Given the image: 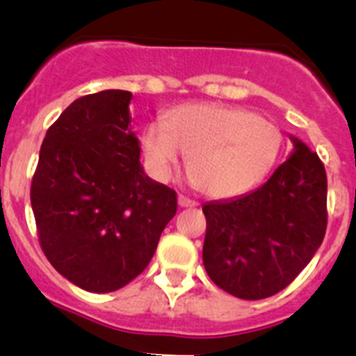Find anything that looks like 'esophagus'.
Returning <instances> with one entry per match:
<instances>
[{
    "label": "esophagus",
    "mask_w": 356,
    "mask_h": 356,
    "mask_svg": "<svg viewBox=\"0 0 356 356\" xmlns=\"http://www.w3.org/2000/svg\"><path fill=\"white\" fill-rule=\"evenodd\" d=\"M177 203H179V207H182V209H191V207H196V202H193V200H189V198H186V196H179L177 198Z\"/></svg>",
    "instance_id": "obj_1"
}]
</instances>
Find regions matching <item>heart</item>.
<instances>
[{"mask_svg": "<svg viewBox=\"0 0 356 356\" xmlns=\"http://www.w3.org/2000/svg\"><path fill=\"white\" fill-rule=\"evenodd\" d=\"M282 130L254 111L226 104H186L143 132V153L154 177L168 181L186 153L193 184L212 198L250 191L273 170Z\"/></svg>", "mask_w": 356, "mask_h": 356, "instance_id": "obj_1", "label": "heart"}]
</instances>
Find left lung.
Here are the masks:
<instances>
[{
	"label": "left lung",
	"mask_w": 356,
	"mask_h": 356,
	"mask_svg": "<svg viewBox=\"0 0 356 356\" xmlns=\"http://www.w3.org/2000/svg\"><path fill=\"white\" fill-rule=\"evenodd\" d=\"M291 140L292 153L266 184L203 205V266L234 298L257 301L284 291L325 236V168L301 139Z\"/></svg>",
	"instance_id": "1"
}]
</instances>
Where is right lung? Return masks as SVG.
<instances>
[{
  "label": "right lung",
  "instance_id": "obj_1",
  "mask_svg": "<svg viewBox=\"0 0 356 356\" xmlns=\"http://www.w3.org/2000/svg\"><path fill=\"white\" fill-rule=\"evenodd\" d=\"M132 94L79 97L48 129L31 186L40 243L55 270L88 292H115L146 270L177 210L147 177L132 130Z\"/></svg>",
  "mask_w": 356,
  "mask_h": 356
}]
</instances>
